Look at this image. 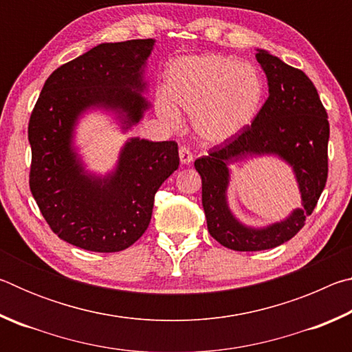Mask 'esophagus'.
<instances>
[{"label": "esophagus", "instance_id": "1", "mask_svg": "<svg viewBox=\"0 0 352 352\" xmlns=\"http://www.w3.org/2000/svg\"><path fill=\"white\" fill-rule=\"evenodd\" d=\"M178 155H180V162L182 164H190L192 163V153L189 152L188 147H180V151H178Z\"/></svg>", "mask_w": 352, "mask_h": 352}]
</instances>
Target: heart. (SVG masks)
<instances>
[{
  "label": "heart",
  "instance_id": "heart-1",
  "mask_svg": "<svg viewBox=\"0 0 352 352\" xmlns=\"http://www.w3.org/2000/svg\"><path fill=\"white\" fill-rule=\"evenodd\" d=\"M262 99L264 82L253 67L230 56L200 54L169 65L157 110L169 126L180 124L178 110L189 113L201 141L222 144L253 122Z\"/></svg>",
  "mask_w": 352,
  "mask_h": 352
}]
</instances>
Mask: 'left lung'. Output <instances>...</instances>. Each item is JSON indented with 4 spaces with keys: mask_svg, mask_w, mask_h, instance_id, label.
Returning a JSON list of instances; mask_svg holds the SVG:
<instances>
[{
    "mask_svg": "<svg viewBox=\"0 0 352 352\" xmlns=\"http://www.w3.org/2000/svg\"><path fill=\"white\" fill-rule=\"evenodd\" d=\"M256 60L269 83L265 104L252 126L233 140L214 146L194 163L201 177L208 231L219 243L236 252H261L290 241L317 206L327 180L329 122L317 88L301 69L289 67L270 52L258 50ZM264 154H275L294 170L302 208L281 223L254 229L230 212L226 190L230 164Z\"/></svg>",
    "mask_w": 352,
    "mask_h": 352,
    "instance_id": "obj_1",
    "label": "left lung"
}]
</instances>
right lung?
I'll return each mask as SVG.
<instances>
[{
  "instance_id": "1",
  "label": "right lung",
  "mask_w": 352,
  "mask_h": 352,
  "mask_svg": "<svg viewBox=\"0 0 352 352\" xmlns=\"http://www.w3.org/2000/svg\"><path fill=\"white\" fill-rule=\"evenodd\" d=\"M155 40L100 43L47 77L29 119V186L51 230L88 252L129 248L151 223L158 188L178 169L175 141L130 138L107 175L85 169L74 147L83 113L110 111L124 132L151 104L144 69Z\"/></svg>"
}]
</instances>
